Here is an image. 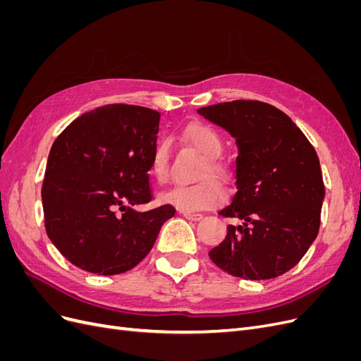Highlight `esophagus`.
<instances>
[{"instance_id": "34e87169", "label": "esophagus", "mask_w": 361, "mask_h": 361, "mask_svg": "<svg viewBox=\"0 0 361 361\" xmlns=\"http://www.w3.org/2000/svg\"><path fill=\"white\" fill-rule=\"evenodd\" d=\"M183 214V216L187 218V220H190V221H200L202 218H203V215L202 214H195V212H188V211H185V212H182Z\"/></svg>"}]
</instances>
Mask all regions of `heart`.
<instances>
[{"instance_id": "1", "label": "heart", "mask_w": 361, "mask_h": 361, "mask_svg": "<svg viewBox=\"0 0 361 361\" xmlns=\"http://www.w3.org/2000/svg\"><path fill=\"white\" fill-rule=\"evenodd\" d=\"M185 138L204 157V162L197 171L200 180L194 183H182L161 194V200L179 207L183 211H203L211 209L226 200L227 191L224 185L209 173L218 178L231 179L224 164L218 159L224 152L221 135L215 129L195 123L185 130ZM150 174L157 182L166 183L170 178V155L166 141L159 143L150 161Z\"/></svg>"}]
</instances>
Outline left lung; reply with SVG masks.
<instances>
[{
	"label": "left lung",
	"mask_w": 361,
	"mask_h": 361,
	"mask_svg": "<svg viewBox=\"0 0 361 361\" xmlns=\"http://www.w3.org/2000/svg\"><path fill=\"white\" fill-rule=\"evenodd\" d=\"M199 114L236 138V194L220 215L238 218L209 251L214 264L245 280L292 269L318 236L325 195L314 147L279 108L260 101L203 106Z\"/></svg>",
	"instance_id": "8db88e82"
}]
</instances>
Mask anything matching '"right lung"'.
I'll return each instance as SVG.
<instances>
[{"label": "right lung", "instance_id": "obj_1", "mask_svg": "<svg viewBox=\"0 0 361 361\" xmlns=\"http://www.w3.org/2000/svg\"><path fill=\"white\" fill-rule=\"evenodd\" d=\"M161 114L110 104L81 114L51 147L42 203L52 244L71 264L99 276L137 267L154 247L170 204L146 212Z\"/></svg>", "mask_w": 361, "mask_h": 361}]
</instances>
